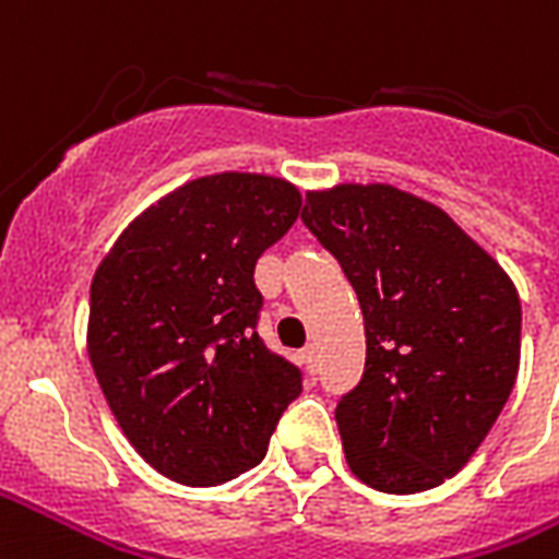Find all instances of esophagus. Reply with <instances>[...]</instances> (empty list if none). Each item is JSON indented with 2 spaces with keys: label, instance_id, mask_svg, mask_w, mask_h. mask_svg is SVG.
Returning a JSON list of instances; mask_svg holds the SVG:
<instances>
[{
  "label": "esophagus",
  "instance_id": "obj_1",
  "mask_svg": "<svg viewBox=\"0 0 559 559\" xmlns=\"http://www.w3.org/2000/svg\"><path fill=\"white\" fill-rule=\"evenodd\" d=\"M301 357H305V366H308L310 374L319 372V355H317V346H308L305 352H301Z\"/></svg>",
  "mask_w": 559,
  "mask_h": 559
}]
</instances>
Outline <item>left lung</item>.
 <instances>
[{"instance_id": "1", "label": "left lung", "mask_w": 559, "mask_h": 559, "mask_svg": "<svg viewBox=\"0 0 559 559\" xmlns=\"http://www.w3.org/2000/svg\"><path fill=\"white\" fill-rule=\"evenodd\" d=\"M301 219L364 310V378L336 404L348 468L395 496L440 487L516 383V284L442 207L393 185L310 190Z\"/></svg>"}]
</instances>
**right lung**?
Wrapping results in <instances>:
<instances>
[{"mask_svg":"<svg viewBox=\"0 0 559 559\" xmlns=\"http://www.w3.org/2000/svg\"><path fill=\"white\" fill-rule=\"evenodd\" d=\"M287 178L216 173L134 216L96 266L87 355L148 466L216 487L258 466L301 374L254 331V263L293 228Z\"/></svg>","mask_w":559,"mask_h":559,"instance_id":"1","label":"right lung"}]
</instances>
